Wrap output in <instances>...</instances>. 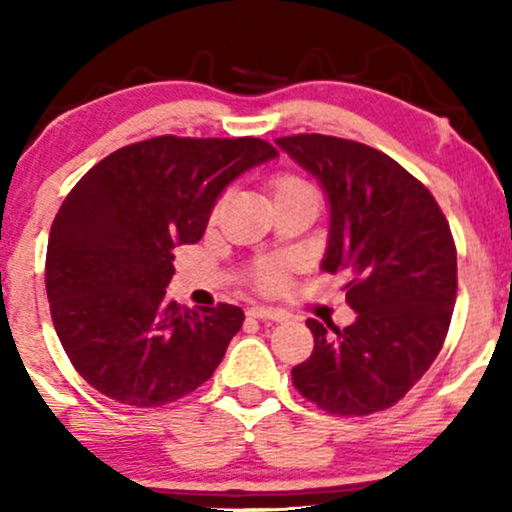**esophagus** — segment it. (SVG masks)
<instances>
[{
	"label": "esophagus",
	"instance_id": "obj_1",
	"mask_svg": "<svg viewBox=\"0 0 512 512\" xmlns=\"http://www.w3.org/2000/svg\"><path fill=\"white\" fill-rule=\"evenodd\" d=\"M248 315L255 317V320H274V322H284L286 320L284 310L264 308V305H252V308H248Z\"/></svg>",
	"mask_w": 512,
	"mask_h": 512
}]
</instances>
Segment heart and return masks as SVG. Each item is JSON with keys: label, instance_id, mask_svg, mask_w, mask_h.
<instances>
[{"label": "heart", "instance_id": "b5f03b06", "mask_svg": "<svg viewBox=\"0 0 512 512\" xmlns=\"http://www.w3.org/2000/svg\"><path fill=\"white\" fill-rule=\"evenodd\" d=\"M305 187H310L308 182L296 178V175H281V178L274 182V195H281V192H291V190H305ZM281 281H284V274H281V269L276 267V264H262L260 272H257V284L267 291L279 289Z\"/></svg>", "mask_w": 512, "mask_h": 512}]
</instances>
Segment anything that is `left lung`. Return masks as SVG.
Here are the masks:
<instances>
[{
    "label": "left lung",
    "mask_w": 512,
    "mask_h": 512,
    "mask_svg": "<svg viewBox=\"0 0 512 512\" xmlns=\"http://www.w3.org/2000/svg\"><path fill=\"white\" fill-rule=\"evenodd\" d=\"M315 175L330 202V238L320 267L349 276L356 320L305 325L308 361L291 370L308 402L339 416L397 404L436 361L457 296V250L431 192L373 146L325 134L276 139Z\"/></svg>",
    "instance_id": "1"
}]
</instances>
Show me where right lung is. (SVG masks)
<instances>
[{
  "mask_svg": "<svg viewBox=\"0 0 512 512\" xmlns=\"http://www.w3.org/2000/svg\"><path fill=\"white\" fill-rule=\"evenodd\" d=\"M279 156L240 139H146L105 156L74 185L50 228L45 289L76 373L129 407H163L214 375L243 327L238 305L166 298L173 250L204 236L221 192Z\"/></svg>",
  "mask_w": 512,
  "mask_h": 512,
  "instance_id": "1",
  "label": "right lung"
}]
</instances>
